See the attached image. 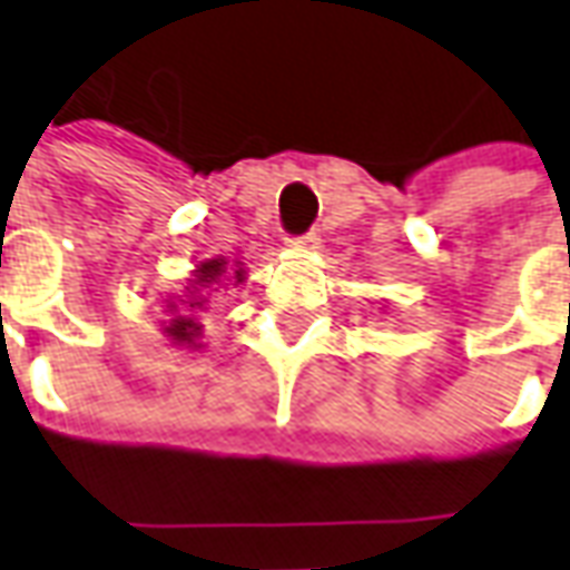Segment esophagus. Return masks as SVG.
I'll return each instance as SVG.
<instances>
[{"label":"esophagus","mask_w":570,"mask_h":570,"mask_svg":"<svg viewBox=\"0 0 570 570\" xmlns=\"http://www.w3.org/2000/svg\"><path fill=\"white\" fill-rule=\"evenodd\" d=\"M289 248H296V252H305V255H312V252H318V236L315 233H305V236H293V239H286Z\"/></svg>","instance_id":"esophagus-1"}]
</instances>
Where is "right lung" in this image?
Listing matches in <instances>:
<instances>
[{"label":"right lung","mask_w":570,"mask_h":570,"mask_svg":"<svg viewBox=\"0 0 570 570\" xmlns=\"http://www.w3.org/2000/svg\"><path fill=\"white\" fill-rule=\"evenodd\" d=\"M236 281V284H243L246 281V267L243 262H226L224 255H217V258H205L202 265H195L191 271V277H188L186 286V296H176V299H167V312H169V322H164V337H169V344L176 346H202L198 344V337H202V324L195 318V312H202L207 305L205 289L210 286H217L220 281Z\"/></svg>","instance_id":"1"}]
</instances>
